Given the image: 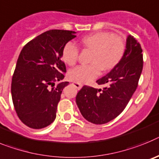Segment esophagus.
Returning a JSON list of instances; mask_svg holds the SVG:
<instances>
[{"label": "esophagus", "instance_id": "obj_1", "mask_svg": "<svg viewBox=\"0 0 159 159\" xmlns=\"http://www.w3.org/2000/svg\"><path fill=\"white\" fill-rule=\"evenodd\" d=\"M73 85H74V86H75V87L77 88L78 89H81V87H82V85L80 83H78V82H74V83H73Z\"/></svg>", "mask_w": 159, "mask_h": 159}]
</instances>
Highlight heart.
<instances>
[{
  "label": "heart",
  "mask_w": 159,
  "mask_h": 159,
  "mask_svg": "<svg viewBox=\"0 0 159 159\" xmlns=\"http://www.w3.org/2000/svg\"><path fill=\"white\" fill-rule=\"evenodd\" d=\"M84 49L92 51L90 65L78 66L69 73L71 80L78 83H86L96 78L103 72L112 70L121 61L125 50L123 38L110 32H97L86 35L80 40ZM79 51L75 45L68 42L61 50V59L66 64L74 66L78 61Z\"/></svg>",
  "instance_id": "1"
}]
</instances>
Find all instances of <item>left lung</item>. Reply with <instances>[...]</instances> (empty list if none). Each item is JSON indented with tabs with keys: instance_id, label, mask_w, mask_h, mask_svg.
I'll list each match as a JSON object with an SVG mask.
<instances>
[{
	"instance_id": "obj_1",
	"label": "left lung",
	"mask_w": 159,
	"mask_h": 159,
	"mask_svg": "<svg viewBox=\"0 0 159 159\" xmlns=\"http://www.w3.org/2000/svg\"><path fill=\"white\" fill-rule=\"evenodd\" d=\"M141 45L133 36L126 39L121 61L109 74L97 81L107 85L102 89L84 85L76 96L81 115L97 125L107 123L124 110L138 87L143 71V57Z\"/></svg>"
}]
</instances>
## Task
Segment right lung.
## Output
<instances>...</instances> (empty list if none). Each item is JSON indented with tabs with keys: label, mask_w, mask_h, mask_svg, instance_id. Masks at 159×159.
Instances as JSON below:
<instances>
[{
	"label": "right lung",
	"mask_w": 159,
	"mask_h": 159,
	"mask_svg": "<svg viewBox=\"0 0 159 159\" xmlns=\"http://www.w3.org/2000/svg\"><path fill=\"white\" fill-rule=\"evenodd\" d=\"M76 32L53 30L45 32L26 44L18 57L11 84L16 113L32 129H42L56 118L61 94L68 81L61 50Z\"/></svg>",
	"instance_id": "add662e5"
}]
</instances>
